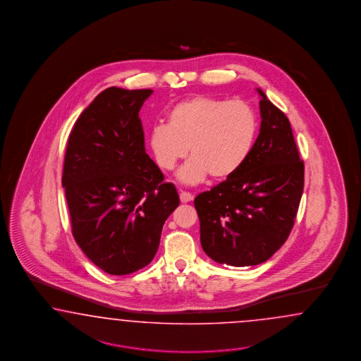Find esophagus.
I'll list each match as a JSON object with an SVG mask.
<instances>
[{
    "instance_id": "obj_1",
    "label": "esophagus",
    "mask_w": 361,
    "mask_h": 361,
    "mask_svg": "<svg viewBox=\"0 0 361 361\" xmlns=\"http://www.w3.org/2000/svg\"><path fill=\"white\" fill-rule=\"evenodd\" d=\"M180 200H181V202H190L193 200V195H190L188 192H181L180 193Z\"/></svg>"
}]
</instances>
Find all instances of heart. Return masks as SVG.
Wrapping results in <instances>:
<instances>
[{"mask_svg":"<svg viewBox=\"0 0 361 361\" xmlns=\"http://www.w3.org/2000/svg\"><path fill=\"white\" fill-rule=\"evenodd\" d=\"M259 121L245 100L195 97L175 104L168 124L154 126L149 145L157 165L172 171L190 151L192 159L178 171V180L195 185L208 175L226 180L252 154Z\"/></svg>","mask_w":361,"mask_h":361,"instance_id":"1","label":"heart"}]
</instances>
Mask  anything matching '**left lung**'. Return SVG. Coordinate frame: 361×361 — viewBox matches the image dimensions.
<instances>
[{"label": "left lung", "mask_w": 361, "mask_h": 361, "mask_svg": "<svg viewBox=\"0 0 361 361\" xmlns=\"http://www.w3.org/2000/svg\"><path fill=\"white\" fill-rule=\"evenodd\" d=\"M261 128L235 175L195 198L200 240L213 261L255 266L288 238L305 185L291 124L261 88Z\"/></svg>", "instance_id": "1"}]
</instances>
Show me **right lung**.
<instances>
[{
  "label": "right lung",
  "instance_id": "obj_1",
  "mask_svg": "<svg viewBox=\"0 0 361 361\" xmlns=\"http://www.w3.org/2000/svg\"><path fill=\"white\" fill-rule=\"evenodd\" d=\"M152 90L106 88L68 136L62 186L74 240L99 269L135 273L151 262L180 198L145 153L139 111Z\"/></svg>",
  "mask_w": 361,
  "mask_h": 361
}]
</instances>
